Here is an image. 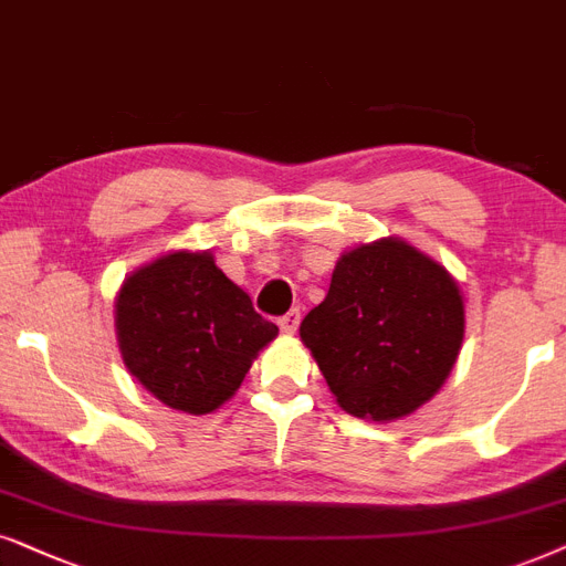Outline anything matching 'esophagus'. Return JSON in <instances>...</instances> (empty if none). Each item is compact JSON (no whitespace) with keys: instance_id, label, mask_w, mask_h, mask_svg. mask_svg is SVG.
<instances>
[{"instance_id":"obj_1","label":"esophagus","mask_w":566,"mask_h":566,"mask_svg":"<svg viewBox=\"0 0 566 566\" xmlns=\"http://www.w3.org/2000/svg\"><path fill=\"white\" fill-rule=\"evenodd\" d=\"M300 318H303V313H300V307H292L290 313H284L282 318H279V328L284 331V334H295L297 326H300Z\"/></svg>"}]
</instances>
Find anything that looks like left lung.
<instances>
[{"mask_svg": "<svg viewBox=\"0 0 566 566\" xmlns=\"http://www.w3.org/2000/svg\"><path fill=\"white\" fill-rule=\"evenodd\" d=\"M300 336L344 411L390 421L427 403L453 370L463 300L440 263L378 240L342 255Z\"/></svg>", "mask_w": 566, "mask_h": 566, "instance_id": "obj_1", "label": "left lung"}]
</instances>
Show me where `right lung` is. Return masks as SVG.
Segmentation results:
<instances>
[{"mask_svg": "<svg viewBox=\"0 0 566 566\" xmlns=\"http://www.w3.org/2000/svg\"><path fill=\"white\" fill-rule=\"evenodd\" d=\"M118 346L149 394L186 413H209L243 382L279 334L212 253H170L126 279L116 300Z\"/></svg>", "mask_w": 566, "mask_h": 566, "instance_id": "obj_1", "label": "right lung"}]
</instances>
